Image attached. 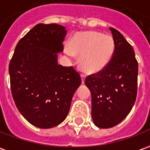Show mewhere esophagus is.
I'll return each instance as SVG.
<instances>
[{
    "label": "esophagus",
    "instance_id": "obj_1",
    "mask_svg": "<svg viewBox=\"0 0 150 150\" xmlns=\"http://www.w3.org/2000/svg\"><path fill=\"white\" fill-rule=\"evenodd\" d=\"M81 82H82V84H84V82H85V76H84L83 74H81Z\"/></svg>",
    "mask_w": 150,
    "mask_h": 150
}]
</instances>
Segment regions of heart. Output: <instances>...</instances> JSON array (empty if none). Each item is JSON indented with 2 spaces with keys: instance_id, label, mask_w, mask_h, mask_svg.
Returning a JSON list of instances; mask_svg holds the SVG:
<instances>
[{
  "instance_id": "1",
  "label": "heart",
  "mask_w": 150,
  "mask_h": 150,
  "mask_svg": "<svg viewBox=\"0 0 150 150\" xmlns=\"http://www.w3.org/2000/svg\"><path fill=\"white\" fill-rule=\"evenodd\" d=\"M65 53L73 57L80 55L79 65L87 74L101 72L108 66L114 53L112 37L96 31L77 33L65 47Z\"/></svg>"
}]
</instances>
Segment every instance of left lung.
<instances>
[{
	"label": "left lung",
	"instance_id": "8db88e82",
	"mask_svg": "<svg viewBox=\"0 0 150 150\" xmlns=\"http://www.w3.org/2000/svg\"><path fill=\"white\" fill-rule=\"evenodd\" d=\"M114 53L108 66L90 75L85 84L91 93V117L100 128L120 123L131 112L137 95L138 63L132 45L122 34L109 28Z\"/></svg>",
	"mask_w": 150,
	"mask_h": 150
}]
</instances>
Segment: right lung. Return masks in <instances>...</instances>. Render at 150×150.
Masks as SVG:
<instances>
[{
  "label": "right lung",
  "mask_w": 150,
  "mask_h": 150,
  "mask_svg": "<svg viewBox=\"0 0 150 150\" xmlns=\"http://www.w3.org/2000/svg\"><path fill=\"white\" fill-rule=\"evenodd\" d=\"M66 33L64 26L38 23L19 40L10 62V88L16 107L39 128H51L64 121L81 83L73 67L58 64Z\"/></svg>",
  "instance_id": "add662e5"
}]
</instances>
